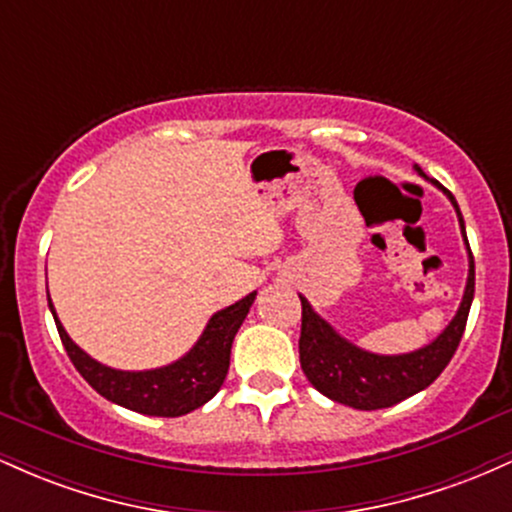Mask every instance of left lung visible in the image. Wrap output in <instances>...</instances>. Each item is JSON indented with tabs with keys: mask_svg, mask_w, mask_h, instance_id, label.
<instances>
[{
	"mask_svg": "<svg viewBox=\"0 0 512 512\" xmlns=\"http://www.w3.org/2000/svg\"><path fill=\"white\" fill-rule=\"evenodd\" d=\"M421 178L436 185L448 195L450 204L455 207L457 221L462 228L464 248L469 257V272L467 286H464L462 303L457 313L448 322L443 332L433 339L431 344L421 346V349L409 351V354H373V351L361 349L349 339H344L325 317H320L308 303V298H301L303 305V325L301 339H298V351H301V368L305 378L317 392L330 397L332 402L346 404V407L373 411L385 409L392 404L402 402L416 392L426 390L433 380L443 373L445 366L450 363L452 354L460 346L464 325H467L469 308L474 301V257L469 250L467 231H464L462 211L457 207L455 197L440 185L438 180L426 178V173L419 166H414Z\"/></svg>",
	"mask_w": 512,
	"mask_h": 512,
	"instance_id": "1",
	"label": "left lung"
}]
</instances>
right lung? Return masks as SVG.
Instances as JSON below:
<instances>
[{"instance_id": "add662e5", "label": "right lung", "mask_w": 512, "mask_h": 512, "mask_svg": "<svg viewBox=\"0 0 512 512\" xmlns=\"http://www.w3.org/2000/svg\"><path fill=\"white\" fill-rule=\"evenodd\" d=\"M255 296L257 291H252L238 303L211 315L204 332L199 334L195 346L185 356L168 366L151 370H117L91 358L81 346L72 342V337L62 327L55 305L50 301V293L48 305L67 356L72 358L81 378L98 395L146 416H182L207 404L221 390L228 363H231L233 339L248 317Z\"/></svg>"}]
</instances>
